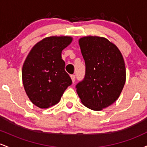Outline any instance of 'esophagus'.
Instances as JSON below:
<instances>
[{"mask_svg": "<svg viewBox=\"0 0 147 147\" xmlns=\"http://www.w3.org/2000/svg\"><path fill=\"white\" fill-rule=\"evenodd\" d=\"M70 77H71V79H72V82H75V75H70Z\"/></svg>", "mask_w": 147, "mask_h": 147, "instance_id": "obj_1", "label": "esophagus"}]
</instances>
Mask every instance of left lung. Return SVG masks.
<instances>
[{"mask_svg":"<svg viewBox=\"0 0 147 147\" xmlns=\"http://www.w3.org/2000/svg\"><path fill=\"white\" fill-rule=\"evenodd\" d=\"M79 44L86 74L76 86L77 92L84 106L101 111L113 104L122 92L126 82L124 59L117 47L104 37H82Z\"/></svg>","mask_w":147,"mask_h":147,"instance_id":"1","label":"left lung"}]
</instances>
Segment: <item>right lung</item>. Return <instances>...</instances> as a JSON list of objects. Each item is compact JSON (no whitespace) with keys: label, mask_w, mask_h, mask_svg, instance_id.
Wrapping results in <instances>:
<instances>
[{"label":"right lung","mask_w":147,"mask_h":147,"mask_svg":"<svg viewBox=\"0 0 147 147\" xmlns=\"http://www.w3.org/2000/svg\"><path fill=\"white\" fill-rule=\"evenodd\" d=\"M72 41L68 36L46 37L34 45L25 59L22 69L23 86L35 106L47 109L55 105L72 84L61 59L62 50Z\"/></svg>","instance_id":"1"}]
</instances>
